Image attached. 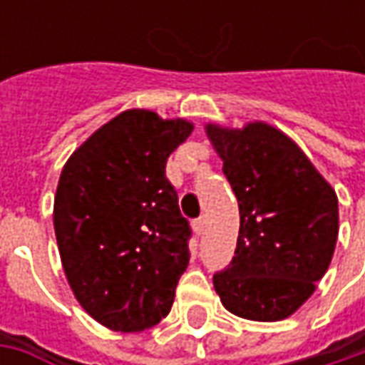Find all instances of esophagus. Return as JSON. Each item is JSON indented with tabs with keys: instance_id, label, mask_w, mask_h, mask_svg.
I'll list each match as a JSON object with an SVG mask.
<instances>
[{
	"instance_id": "34e87169",
	"label": "esophagus",
	"mask_w": 365,
	"mask_h": 365,
	"mask_svg": "<svg viewBox=\"0 0 365 365\" xmlns=\"http://www.w3.org/2000/svg\"><path fill=\"white\" fill-rule=\"evenodd\" d=\"M192 230H195V233H197V235H203V232H205V219L203 217L197 219V221L192 223Z\"/></svg>"
}]
</instances>
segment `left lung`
Here are the masks:
<instances>
[{
	"mask_svg": "<svg viewBox=\"0 0 365 365\" xmlns=\"http://www.w3.org/2000/svg\"><path fill=\"white\" fill-rule=\"evenodd\" d=\"M240 205L232 264L213 276L223 307L250 321H282L315 292L329 268L339 207L309 156L266 121L205 125Z\"/></svg>",
	"mask_w": 365,
	"mask_h": 365,
	"instance_id": "left-lung-1",
	"label": "left lung"
}]
</instances>
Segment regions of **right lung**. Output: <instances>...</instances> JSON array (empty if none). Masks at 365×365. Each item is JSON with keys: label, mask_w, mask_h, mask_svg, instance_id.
Returning <instances> with one entry per match:
<instances>
[{"label": "right lung", "mask_w": 365, "mask_h": 365, "mask_svg": "<svg viewBox=\"0 0 365 365\" xmlns=\"http://www.w3.org/2000/svg\"><path fill=\"white\" fill-rule=\"evenodd\" d=\"M190 132L187 120L128 109L64 164L52 213L61 262L78 304L107 329H150L170 313L190 227L166 160Z\"/></svg>", "instance_id": "obj_1"}]
</instances>
